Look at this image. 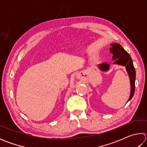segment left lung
Returning a JSON list of instances; mask_svg holds the SVG:
<instances>
[{
    "label": "left lung",
    "instance_id": "left-lung-1",
    "mask_svg": "<svg viewBox=\"0 0 147 147\" xmlns=\"http://www.w3.org/2000/svg\"><path fill=\"white\" fill-rule=\"evenodd\" d=\"M111 47L109 49L110 53L113 54L112 60H114L113 64L124 66L127 71L130 82V95L128 102L133 97L135 92V81H136V70L134 67L133 61L131 57L127 52L123 49L121 45L117 43H111ZM98 68L102 71H107L109 69V65L107 63H102L98 65Z\"/></svg>",
    "mask_w": 147,
    "mask_h": 147
}]
</instances>
